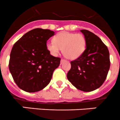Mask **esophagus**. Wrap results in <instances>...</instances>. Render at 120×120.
Masks as SVG:
<instances>
[{
  "label": "esophagus",
  "instance_id": "obj_1",
  "mask_svg": "<svg viewBox=\"0 0 120 120\" xmlns=\"http://www.w3.org/2000/svg\"><path fill=\"white\" fill-rule=\"evenodd\" d=\"M64 60H64V59H61V60H60V64H62V62L64 61Z\"/></svg>",
  "mask_w": 120,
  "mask_h": 120
}]
</instances>
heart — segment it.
I'll return each instance as SVG.
<instances>
[{"label": "heart", "mask_w": 120, "mask_h": 120, "mask_svg": "<svg viewBox=\"0 0 120 120\" xmlns=\"http://www.w3.org/2000/svg\"><path fill=\"white\" fill-rule=\"evenodd\" d=\"M86 40L82 34L62 32L54 38V41L47 43V48L54 56L59 54L62 49L63 54L69 60L80 57L86 49Z\"/></svg>", "instance_id": "1"}]
</instances>
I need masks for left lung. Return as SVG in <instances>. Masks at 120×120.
I'll list each match as a JSON object with an SVG mask.
<instances>
[{"label":"left lung","instance_id":"1","mask_svg":"<svg viewBox=\"0 0 120 120\" xmlns=\"http://www.w3.org/2000/svg\"><path fill=\"white\" fill-rule=\"evenodd\" d=\"M80 31L86 38V49L80 57L71 61L67 78L78 89L92 92L99 88L106 79L110 66V54L99 37L86 30Z\"/></svg>","mask_w":120,"mask_h":120}]
</instances>
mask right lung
I'll return each instance as SVG.
<instances>
[{
    "mask_svg": "<svg viewBox=\"0 0 120 120\" xmlns=\"http://www.w3.org/2000/svg\"><path fill=\"white\" fill-rule=\"evenodd\" d=\"M55 32L35 28L27 32L14 44L9 60V71L16 85L30 93L38 92L50 82L60 58L50 54L47 41Z\"/></svg>",
    "mask_w": 120,
    "mask_h": 120,
    "instance_id": "right-lung-1",
    "label": "right lung"
}]
</instances>
